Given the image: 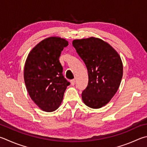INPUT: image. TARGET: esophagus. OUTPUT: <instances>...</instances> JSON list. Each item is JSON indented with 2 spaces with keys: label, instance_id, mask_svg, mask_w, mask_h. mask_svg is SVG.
I'll list each match as a JSON object with an SVG mask.
<instances>
[{
  "label": "esophagus",
  "instance_id": "34e87169",
  "mask_svg": "<svg viewBox=\"0 0 147 147\" xmlns=\"http://www.w3.org/2000/svg\"><path fill=\"white\" fill-rule=\"evenodd\" d=\"M71 84L72 85H74V84H75V80L74 79L72 80L71 81Z\"/></svg>",
  "mask_w": 147,
  "mask_h": 147
}]
</instances>
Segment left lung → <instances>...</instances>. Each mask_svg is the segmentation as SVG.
Wrapping results in <instances>:
<instances>
[{"instance_id":"left-lung-1","label":"left lung","mask_w":147,"mask_h":147,"mask_svg":"<svg viewBox=\"0 0 147 147\" xmlns=\"http://www.w3.org/2000/svg\"><path fill=\"white\" fill-rule=\"evenodd\" d=\"M73 46L88 71L89 82L82 93V100L90 108L102 107L119 87L123 76L121 58L111 45L94 37L74 40Z\"/></svg>"}]
</instances>
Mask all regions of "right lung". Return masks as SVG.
Instances as JSON below:
<instances>
[{"instance_id": "add662e5", "label": "right lung", "mask_w": 147, "mask_h": 147, "mask_svg": "<svg viewBox=\"0 0 147 147\" xmlns=\"http://www.w3.org/2000/svg\"><path fill=\"white\" fill-rule=\"evenodd\" d=\"M67 46L65 39L49 37L37 44L26 59L24 71L26 89L32 100L44 111L57 110L70 85L63 76L59 61L61 52Z\"/></svg>"}]
</instances>
